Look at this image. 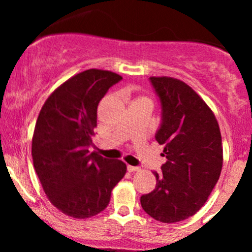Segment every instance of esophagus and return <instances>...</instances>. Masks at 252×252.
I'll use <instances>...</instances> for the list:
<instances>
[{
	"label": "esophagus",
	"mask_w": 252,
	"mask_h": 252,
	"mask_svg": "<svg viewBox=\"0 0 252 252\" xmlns=\"http://www.w3.org/2000/svg\"><path fill=\"white\" fill-rule=\"evenodd\" d=\"M128 172H130V173L140 172V168H138V167H134V166H128Z\"/></svg>",
	"instance_id": "obj_1"
}]
</instances>
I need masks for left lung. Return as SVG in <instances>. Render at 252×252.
<instances>
[{
	"instance_id": "8db88e82",
	"label": "left lung",
	"mask_w": 252,
	"mask_h": 252,
	"mask_svg": "<svg viewBox=\"0 0 252 252\" xmlns=\"http://www.w3.org/2000/svg\"><path fill=\"white\" fill-rule=\"evenodd\" d=\"M162 105L156 141L167 162L154 173L156 187L141 196L144 212L161 222L194 216L209 199L222 168L219 124L211 108L180 79L150 77Z\"/></svg>"
}]
</instances>
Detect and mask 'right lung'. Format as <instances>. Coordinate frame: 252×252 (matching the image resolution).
Wrapping results in <instances>:
<instances>
[{
	"mask_svg": "<svg viewBox=\"0 0 252 252\" xmlns=\"http://www.w3.org/2000/svg\"><path fill=\"white\" fill-rule=\"evenodd\" d=\"M121 79L111 71H83L58 86L40 110L32 140L34 168L48 200L72 218L105 210L126 173L123 161L89 152L98 104Z\"/></svg>",
	"mask_w": 252,
	"mask_h": 252,
	"instance_id": "right-lung-1",
	"label": "right lung"
}]
</instances>
